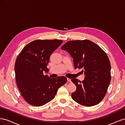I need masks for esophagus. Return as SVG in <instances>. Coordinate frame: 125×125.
Wrapping results in <instances>:
<instances>
[{
    "instance_id": "1",
    "label": "esophagus",
    "mask_w": 125,
    "mask_h": 125,
    "mask_svg": "<svg viewBox=\"0 0 125 125\" xmlns=\"http://www.w3.org/2000/svg\"><path fill=\"white\" fill-rule=\"evenodd\" d=\"M67 82H71V79L69 78H67Z\"/></svg>"
}]
</instances>
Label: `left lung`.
<instances>
[{"label": "left lung", "instance_id": "left-lung-1", "mask_svg": "<svg viewBox=\"0 0 125 125\" xmlns=\"http://www.w3.org/2000/svg\"><path fill=\"white\" fill-rule=\"evenodd\" d=\"M73 59L75 69H82L84 80L71 81L76 90L71 95L73 100L84 106H92L104 98L111 80V65L108 57L94 42L88 40L69 41L61 48Z\"/></svg>", "mask_w": 125, "mask_h": 125}]
</instances>
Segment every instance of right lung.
I'll list each match as a JSON object with an SVG mask.
<instances>
[{"label":"right lung","mask_w":125,"mask_h":125,"mask_svg":"<svg viewBox=\"0 0 125 125\" xmlns=\"http://www.w3.org/2000/svg\"><path fill=\"white\" fill-rule=\"evenodd\" d=\"M63 42L59 40H36L23 48L15 65L16 80L21 94L28 104L41 106L55 97L58 89L67 82L66 77L50 78L43 72L52 53Z\"/></svg>","instance_id":"obj_1"}]
</instances>
